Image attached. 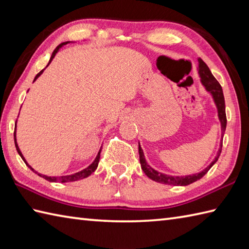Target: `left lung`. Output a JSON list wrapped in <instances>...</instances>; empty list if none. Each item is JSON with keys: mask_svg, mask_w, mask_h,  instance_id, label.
Here are the masks:
<instances>
[{"mask_svg": "<svg viewBox=\"0 0 249 249\" xmlns=\"http://www.w3.org/2000/svg\"><path fill=\"white\" fill-rule=\"evenodd\" d=\"M198 73L200 77V81L203 84V87L205 88L206 91H208L211 95H212L214 103L216 105V108H217V112H218V119L220 121V125H221V137L224 136L225 130H226V126H227V118H226V106H225V97H224V93H223V89H221L219 82L216 80L215 77L212 75L210 68L208 65L201 60L198 59ZM221 147H223V142H220V147L218 150L217 155L214 158V160L210 163V165L206 167L204 170H202L199 173H195V174H190V176H185V177H172V176H168V174L161 173L156 171L155 169H153L149 163L146 162L145 157L143 154V151H142L140 143H139V158H140V163H141V169L143 170L146 177H149L153 181H155L157 183H161V184H167V185H179V186H186V185L192 184L196 181H198L202 177H204L206 172H208L214 163L218 160L219 155L221 153Z\"/></svg>", "mask_w": 249, "mask_h": 249, "instance_id": "1", "label": "left lung"}]
</instances>
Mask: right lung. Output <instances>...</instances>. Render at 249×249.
I'll return each mask as SVG.
<instances>
[{"label":"right lung","mask_w":249,"mask_h":249,"mask_svg":"<svg viewBox=\"0 0 249 249\" xmlns=\"http://www.w3.org/2000/svg\"><path fill=\"white\" fill-rule=\"evenodd\" d=\"M70 43V41H65V43H62L61 45H59L56 47V48L54 49V51L52 52V55H51V57H50V60H49V63H48V65H47L46 67H48L49 66V64L51 63V61L53 60V57L55 56V54L57 53V51H59L63 46L64 45H66V44H68ZM44 71H45V68L43 71H40L38 73H37L36 75V77L34 78V81L36 80L37 78H38L41 73L44 72ZM16 124H17V121H16ZM14 137H15V145H16V149H17V152H18V154L21 156V158H22L23 160V161L25 162V165L28 166L32 171L33 172H35V173H37L38 174L39 177H41V178H44L45 179H47V181H49V182H62V183H66V182H75V181H78V179H82V178H88L89 176H91V174L96 170V168H97V166H98V162H99V158H100V152H102V147H100V150H99V152H98V154H97V156H96V158H95L94 160V161L91 163V165H89L88 168H86V169H83V170H81V171H79V172H76V173H73V174H71V176H64V177H47V176H44V174H40V173H38V172H36L33 168H32L28 162H26V160H25V158L23 157V155H22V153H21V151H20V149H19V146H18V143H17V140H16V128H15V133H14Z\"/></svg>","instance_id":"right-lung-1"}]
</instances>
